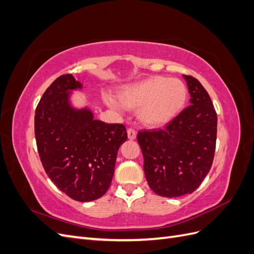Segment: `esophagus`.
Returning a JSON list of instances; mask_svg holds the SVG:
<instances>
[{
  "mask_svg": "<svg viewBox=\"0 0 254 254\" xmlns=\"http://www.w3.org/2000/svg\"><path fill=\"white\" fill-rule=\"evenodd\" d=\"M127 134H128L129 140H134L135 136H136V131L133 128H128L127 129Z\"/></svg>",
  "mask_w": 254,
  "mask_h": 254,
  "instance_id": "1",
  "label": "esophagus"
}]
</instances>
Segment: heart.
I'll list each match as a JSON object with an SVG mask.
<instances>
[{
	"label": "heart",
	"mask_w": 254,
	"mask_h": 254,
	"mask_svg": "<svg viewBox=\"0 0 254 254\" xmlns=\"http://www.w3.org/2000/svg\"><path fill=\"white\" fill-rule=\"evenodd\" d=\"M188 90L181 80L162 76L123 86L118 92V103L111 95L105 96V103L112 108L139 109L137 117L147 127H160L167 124L183 108Z\"/></svg>",
	"instance_id": "b5f03b06"
}]
</instances>
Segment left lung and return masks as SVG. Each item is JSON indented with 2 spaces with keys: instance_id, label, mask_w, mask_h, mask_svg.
<instances>
[{
  "instance_id": "left-lung-1",
  "label": "left lung",
  "mask_w": 254,
  "mask_h": 254,
  "mask_svg": "<svg viewBox=\"0 0 254 254\" xmlns=\"http://www.w3.org/2000/svg\"><path fill=\"white\" fill-rule=\"evenodd\" d=\"M190 105L163 129L137 133L149 188L162 197L191 194L210 172L217 134V114L202 84L183 75Z\"/></svg>"
}]
</instances>
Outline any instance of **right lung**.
I'll use <instances>...</instances> for the list:
<instances>
[{
  "label": "right lung",
  "instance_id": "1",
  "mask_svg": "<svg viewBox=\"0 0 254 254\" xmlns=\"http://www.w3.org/2000/svg\"><path fill=\"white\" fill-rule=\"evenodd\" d=\"M80 89L72 74L53 81L37 106L35 136L49 178L70 198L87 202L108 190L127 132L122 124L94 120L87 107L74 108L70 96Z\"/></svg>",
  "mask_w": 254,
  "mask_h": 254
}]
</instances>
